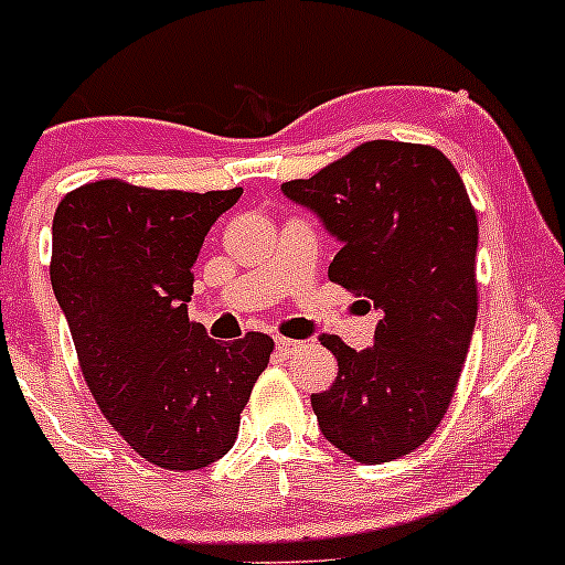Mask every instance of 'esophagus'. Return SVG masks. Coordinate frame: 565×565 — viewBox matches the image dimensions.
<instances>
[{
    "instance_id": "34e87169",
    "label": "esophagus",
    "mask_w": 565,
    "mask_h": 565,
    "mask_svg": "<svg viewBox=\"0 0 565 565\" xmlns=\"http://www.w3.org/2000/svg\"><path fill=\"white\" fill-rule=\"evenodd\" d=\"M276 347L284 352V355H295V352L303 347V341H295V339H284V335H276Z\"/></svg>"
}]
</instances>
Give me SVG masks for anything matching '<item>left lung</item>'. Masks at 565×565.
<instances>
[{
    "instance_id": "8db88e82",
    "label": "left lung",
    "mask_w": 565,
    "mask_h": 565,
    "mask_svg": "<svg viewBox=\"0 0 565 565\" xmlns=\"http://www.w3.org/2000/svg\"><path fill=\"white\" fill-rule=\"evenodd\" d=\"M281 191L341 243L330 281L380 311L366 350L322 335L339 377L311 393L319 431L366 465L404 457L446 415L476 328L478 218L465 182L435 147L377 139Z\"/></svg>"
}]
</instances>
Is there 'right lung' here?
<instances>
[{
	"label": "right lung",
	"instance_id": "right-lung-1",
	"mask_svg": "<svg viewBox=\"0 0 565 565\" xmlns=\"http://www.w3.org/2000/svg\"><path fill=\"white\" fill-rule=\"evenodd\" d=\"M241 193L98 180L54 213L51 287L89 393L125 443L163 470H199L235 446L270 361V335L215 341L188 319L204 237Z\"/></svg>",
	"mask_w": 565,
	"mask_h": 565
}]
</instances>
